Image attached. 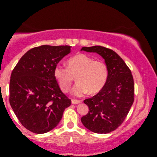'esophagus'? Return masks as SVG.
Segmentation results:
<instances>
[{
  "mask_svg": "<svg viewBox=\"0 0 157 157\" xmlns=\"http://www.w3.org/2000/svg\"><path fill=\"white\" fill-rule=\"evenodd\" d=\"M71 103L73 104H80L81 103V101L80 100H77V99H71Z\"/></svg>",
  "mask_w": 157,
  "mask_h": 157,
  "instance_id": "34e87169",
  "label": "esophagus"
}]
</instances>
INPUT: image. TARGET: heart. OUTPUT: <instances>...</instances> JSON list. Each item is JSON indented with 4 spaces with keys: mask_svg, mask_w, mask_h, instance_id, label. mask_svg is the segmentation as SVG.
Segmentation results:
<instances>
[{
    "mask_svg": "<svg viewBox=\"0 0 157 157\" xmlns=\"http://www.w3.org/2000/svg\"><path fill=\"white\" fill-rule=\"evenodd\" d=\"M109 71L106 64L86 54H77L67 61V68L56 66L53 76L62 91L67 92L71 88L73 76L77 83L71 91L73 95L81 97L88 92H99L106 84Z\"/></svg>",
    "mask_w": 157,
    "mask_h": 157,
    "instance_id": "obj_1",
    "label": "heart"
}]
</instances>
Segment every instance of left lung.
<instances>
[{
  "instance_id": "8db88e82",
  "label": "left lung",
  "mask_w": 157,
  "mask_h": 157,
  "mask_svg": "<svg viewBox=\"0 0 157 157\" xmlns=\"http://www.w3.org/2000/svg\"><path fill=\"white\" fill-rule=\"evenodd\" d=\"M81 51L97 53L104 59L108 79L96 95L85 99L88 113L81 117L85 127L97 133H108L119 127L132 107L134 83L132 71L114 51L101 46L82 47Z\"/></svg>"
}]
</instances>
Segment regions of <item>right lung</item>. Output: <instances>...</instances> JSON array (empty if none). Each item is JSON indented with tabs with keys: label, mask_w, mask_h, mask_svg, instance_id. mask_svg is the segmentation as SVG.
Listing matches in <instances>:
<instances>
[{
	"label": "right lung",
	"mask_w": 157,
	"mask_h": 157,
	"mask_svg": "<svg viewBox=\"0 0 157 157\" xmlns=\"http://www.w3.org/2000/svg\"><path fill=\"white\" fill-rule=\"evenodd\" d=\"M70 46L42 45L28 51L12 71L10 104L21 124L44 133L58 124L71 100L60 90L53 69L71 52Z\"/></svg>",
	"instance_id": "right-lung-1"
}]
</instances>
